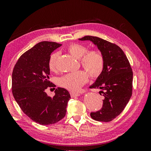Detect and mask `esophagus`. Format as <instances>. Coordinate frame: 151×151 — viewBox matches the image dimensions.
I'll return each mask as SVG.
<instances>
[{
  "instance_id": "1",
  "label": "esophagus",
  "mask_w": 151,
  "mask_h": 151,
  "mask_svg": "<svg viewBox=\"0 0 151 151\" xmlns=\"http://www.w3.org/2000/svg\"><path fill=\"white\" fill-rule=\"evenodd\" d=\"M70 94L71 96V97L74 98V97H77L80 96V94L79 93H76V92H70Z\"/></svg>"
}]
</instances>
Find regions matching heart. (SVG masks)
<instances>
[{"label":"heart","mask_w":151,"mask_h":151,"mask_svg":"<svg viewBox=\"0 0 151 151\" xmlns=\"http://www.w3.org/2000/svg\"><path fill=\"white\" fill-rule=\"evenodd\" d=\"M67 50L76 59H80V62L85 69L90 75L96 77L102 73L104 60L102 55L97 50H92L87 52L86 46L79 43H72L68 46ZM59 55L58 52H55L51 55L48 61V67L51 71L56 69L57 61ZM88 75L84 70H78L76 72L66 74L58 79V84L64 88L70 91H77L83 85L86 83Z\"/></svg>","instance_id":"b5f03b06"}]
</instances>
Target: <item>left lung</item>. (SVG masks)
I'll return each mask as SVG.
<instances>
[{
  "mask_svg": "<svg viewBox=\"0 0 151 151\" xmlns=\"http://www.w3.org/2000/svg\"><path fill=\"white\" fill-rule=\"evenodd\" d=\"M79 40L92 42L104 60L102 73L90 86L101 90L103 106L99 111L91 112L90 116L96 121L110 122L122 113L132 95L133 72L129 62L122 49L114 43L91 35Z\"/></svg>",
  "mask_w": 151,
  "mask_h": 151,
  "instance_id": "obj_1",
  "label": "left lung"
}]
</instances>
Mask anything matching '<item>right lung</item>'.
<instances>
[{"label": "right lung", "mask_w": 151, "mask_h": 151, "mask_svg": "<svg viewBox=\"0 0 151 151\" xmlns=\"http://www.w3.org/2000/svg\"><path fill=\"white\" fill-rule=\"evenodd\" d=\"M61 44L42 42L22 55L12 75V92L22 110L40 125L54 124L66 115L70 94L63 88H57L55 96L49 97L45 90L55 86L49 81L48 61L51 53Z\"/></svg>", "instance_id": "obj_1"}]
</instances>
